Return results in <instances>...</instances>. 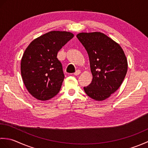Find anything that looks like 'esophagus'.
Instances as JSON below:
<instances>
[{
	"label": "esophagus",
	"mask_w": 148,
	"mask_h": 148,
	"mask_svg": "<svg viewBox=\"0 0 148 148\" xmlns=\"http://www.w3.org/2000/svg\"><path fill=\"white\" fill-rule=\"evenodd\" d=\"M80 73H81V71L80 70H77L76 72H74V74L75 75V76H78V75L80 74Z\"/></svg>",
	"instance_id": "obj_1"
}]
</instances>
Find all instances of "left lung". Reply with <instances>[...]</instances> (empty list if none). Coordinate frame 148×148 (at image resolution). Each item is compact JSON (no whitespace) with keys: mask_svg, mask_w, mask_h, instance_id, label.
Returning a JSON list of instances; mask_svg holds the SVG:
<instances>
[{"mask_svg":"<svg viewBox=\"0 0 148 148\" xmlns=\"http://www.w3.org/2000/svg\"><path fill=\"white\" fill-rule=\"evenodd\" d=\"M89 56L93 79L84 87L86 95L97 101H102L121 86L126 76L128 63L119 44L104 34L81 32L76 36Z\"/></svg>","mask_w":148,"mask_h":148,"instance_id":"obj_1","label":"left lung"}]
</instances>
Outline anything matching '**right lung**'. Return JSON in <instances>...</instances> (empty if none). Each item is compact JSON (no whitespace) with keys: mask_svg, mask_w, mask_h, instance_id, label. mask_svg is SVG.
<instances>
[{"mask_svg":"<svg viewBox=\"0 0 148 148\" xmlns=\"http://www.w3.org/2000/svg\"><path fill=\"white\" fill-rule=\"evenodd\" d=\"M74 34L51 31L35 39L25 51L21 60V74L26 88L39 100H48L58 94L64 74L57 53Z\"/></svg>","mask_w":148,"mask_h":148,"instance_id":"obj_1","label":"right lung"}]
</instances>
